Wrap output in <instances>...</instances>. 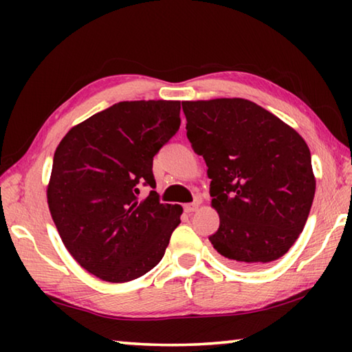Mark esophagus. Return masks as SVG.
Returning <instances> with one entry per match:
<instances>
[{
	"instance_id": "esophagus-1",
	"label": "esophagus",
	"mask_w": 352,
	"mask_h": 352,
	"mask_svg": "<svg viewBox=\"0 0 352 352\" xmlns=\"http://www.w3.org/2000/svg\"><path fill=\"white\" fill-rule=\"evenodd\" d=\"M199 206H200V201H199V200H194L192 204H186V205H184V211L190 214V212L197 211Z\"/></svg>"
}]
</instances>
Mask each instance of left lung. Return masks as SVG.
<instances>
[{"mask_svg":"<svg viewBox=\"0 0 352 352\" xmlns=\"http://www.w3.org/2000/svg\"><path fill=\"white\" fill-rule=\"evenodd\" d=\"M188 140L211 178L220 225L210 241L241 267L289 252L315 195L311 151L281 119L247 99L182 102Z\"/></svg>","mask_w":352,"mask_h":352,"instance_id":"obj_1","label":"left lung"}]
</instances>
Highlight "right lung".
<instances>
[{
	"mask_svg": "<svg viewBox=\"0 0 352 352\" xmlns=\"http://www.w3.org/2000/svg\"><path fill=\"white\" fill-rule=\"evenodd\" d=\"M180 122L178 100H126L57 146L47 205L65 247L91 275L127 283L163 259L183 208L160 201L152 166ZM141 187L153 190L141 198Z\"/></svg>",
	"mask_w": 352,
	"mask_h": 352,
	"instance_id": "obj_1",
	"label": "right lung"
}]
</instances>
